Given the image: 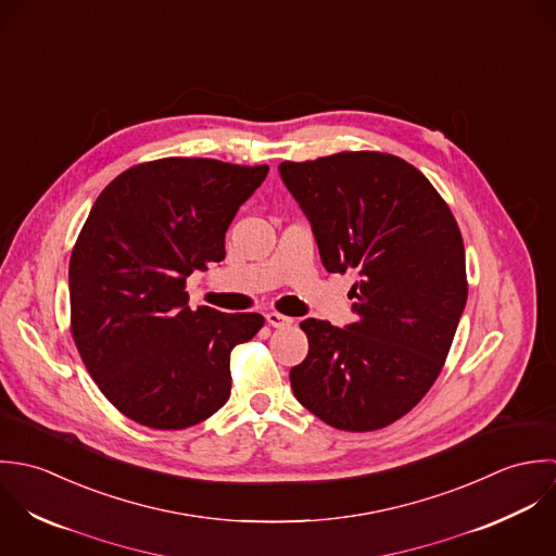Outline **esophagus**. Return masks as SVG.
<instances>
[{"label": "esophagus", "mask_w": 556, "mask_h": 556, "mask_svg": "<svg viewBox=\"0 0 556 556\" xmlns=\"http://www.w3.org/2000/svg\"><path fill=\"white\" fill-rule=\"evenodd\" d=\"M266 323H268L273 329H286V327H290L294 320L288 318V316H283V314L270 312V314H266Z\"/></svg>", "instance_id": "obj_1"}]
</instances>
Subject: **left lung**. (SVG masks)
Listing matches in <instances>:
<instances>
[{"mask_svg":"<svg viewBox=\"0 0 556 556\" xmlns=\"http://www.w3.org/2000/svg\"><path fill=\"white\" fill-rule=\"evenodd\" d=\"M312 223L329 273L356 270V323L307 318V358L290 369L296 400L325 424L371 432L410 413L443 369L466 305L459 227L432 182L384 152L279 165Z\"/></svg>","mask_w":556,"mask_h":556,"instance_id":"8db88e82","label":"left lung"}]
</instances>
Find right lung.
<instances>
[{
  "mask_svg": "<svg viewBox=\"0 0 556 556\" xmlns=\"http://www.w3.org/2000/svg\"><path fill=\"white\" fill-rule=\"evenodd\" d=\"M268 165L159 159L122 172L94 202L68 266L71 333L128 419L185 430L229 397V352L264 327L260 314L189 307L193 270L225 257V231Z\"/></svg>",
  "mask_w": 556,
  "mask_h": 556,
  "instance_id": "obj_1",
  "label": "right lung"
}]
</instances>
